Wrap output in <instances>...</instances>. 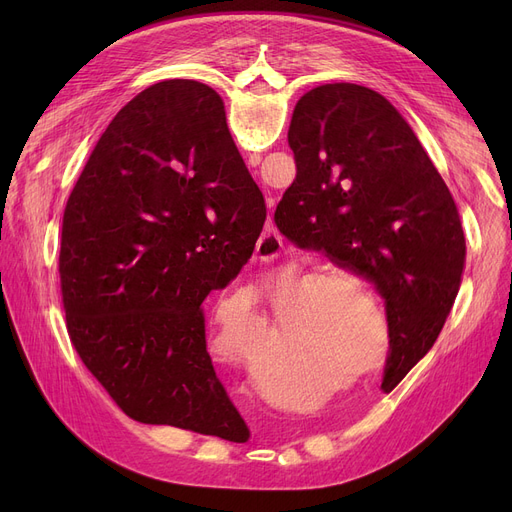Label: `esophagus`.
Wrapping results in <instances>:
<instances>
[{
  "label": "esophagus",
  "mask_w": 512,
  "mask_h": 512,
  "mask_svg": "<svg viewBox=\"0 0 512 512\" xmlns=\"http://www.w3.org/2000/svg\"><path fill=\"white\" fill-rule=\"evenodd\" d=\"M284 251V240L278 230H265L257 240V257L263 263H274L278 255Z\"/></svg>",
  "instance_id": "esophagus-1"
}]
</instances>
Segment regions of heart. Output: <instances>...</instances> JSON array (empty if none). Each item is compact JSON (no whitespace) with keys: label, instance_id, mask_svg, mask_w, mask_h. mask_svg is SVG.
Returning a JSON list of instances; mask_svg holds the SVG:
<instances>
[{"label":"heart","instance_id":"heart-1","mask_svg":"<svg viewBox=\"0 0 512 512\" xmlns=\"http://www.w3.org/2000/svg\"><path fill=\"white\" fill-rule=\"evenodd\" d=\"M334 281L353 289L370 309H366L368 306L364 307L366 304L359 306L358 302L348 304L338 300L339 295L333 294ZM249 299L259 301V294L255 290H249ZM292 307H297V311H294V315L290 317L288 328L292 330V334H297L294 338H301L305 342L303 346H305L307 355H311V351H313L311 348L313 344H309V342H321L328 346H336V351H342V355H348L351 359H355V363H361V359H365L371 353V346L375 340H373L371 332L365 328V324H359V317H367L369 311L375 317H382V311L371 299V294L367 292L365 284L361 280H357L353 274H348V272L340 270V267H332V265L319 267V270L307 274L305 278L297 280L288 288V292L284 294L280 305H278L280 319L286 317ZM240 311H242V307L232 299L220 301L213 307L211 348L215 351V355L230 359V346L234 342V319ZM253 324L257 326V334L265 332L263 321L253 319ZM334 325L345 326L344 329H340L338 337L335 336ZM326 329L329 330L331 336L321 337L320 332ZM301 380H305V373ZM286 407L290 411H301V409L309 407V402L305 398H290V400H286Z\"/></svg>","mask_w":512,"mask_h":512}]
</instances>
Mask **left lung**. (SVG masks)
<instances>
[{"mask_svg": "<svg viewBox=\"0 0 512 512\" xmlns=\"http://www.w3.org/2000/svg\"><path fill=\"white\" fill-rule=\"evenodd\" d=\"M288 145L297 178L274 222L297 247L326 253L380 290L390 392L434 346L459 294L467 255L459 209L409 122L373 89L307 91Z\"/></svg>", "mask_w": 512, "mask_h": 512, "instance_id": "8db88e82", "label": "left lung"}]
</instances>
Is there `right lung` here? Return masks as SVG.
I'll use <instances>...</instances> for the list:
<instances>
[{"mask_svg": "<svg viewBox=\"0 0 512 512\" xmlns=\"http://www.w3.org/2000/svg\"><path fill=\"white\" fill-rule=\"evenodd\" d=\"M263 222L211 87L151 85L105 128L64 209L60 288L80 361L130 419L249 440L201 305L240 274Z\"/></svg>", "mask_w": 512, "mask_h": 512, "instance_id": "1", "label": "right lung"}]
</instances>
